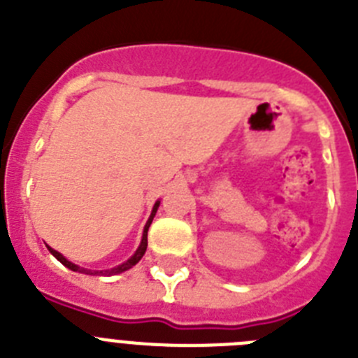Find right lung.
I'll use <instances>...</instances> for the list:
<instances>
[{
    "label": "right lung",
    "mask_w": 358,
    "mask_h": 358,
    "mask_svg": "<svg viewBox=\"0 0 358 358\" xmlns=\"http://www.w3.org/2000/svg\"><path fill=\"white\" fill-rule=\"evenodd\" d=\"M157 208H159V201H157L156 204H154V210H152L150 218H148L147 226H145V229H143V238H141V243H140V248H138V251H136L134 255H132L127 262H123L122 265H118V267H115V268H107V271H100V274H106V276H113V274L125 273V271H129V268H131V267H134V265L138 264V262H140L141 258H143L145 251H147V233H148V227H150L152 218H154V215H156ZM48 249H50V252H52V255L55 256L57 260H59L62 265H64V267L71 268V271H77V273L93 274V273H91V271H87V268H82V267H78V265H75V264H71V262H68V260H66V258H64V256H62L59 251H55V249H52V248H48ZM94 274H98V271H96V273H94Z\"/></svg>",
    "instance_id": "add662e5"
}]
</instances>
